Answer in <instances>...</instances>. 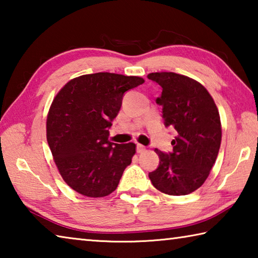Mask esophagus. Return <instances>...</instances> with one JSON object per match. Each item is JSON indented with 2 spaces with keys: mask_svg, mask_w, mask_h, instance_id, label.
Segmentation results:
<instances>
[{
  "mask_svg": "<svg viewBox=\"0 0 258 258\" xmlns=\"http://www.w3.org/2000/svg\"><path fill=\"white\" fill-rule=\"evenodd\" d=\"M137 151L139 152V154H141V152H145L146 151V147L142 146V145H140V143H138V145H137Z\"/></svg>",
  "mask_w": 258,
  "mask_h": 258,
  "instance_id": "esophagus-1",
  "label": "esophagus"
}]
</instances>
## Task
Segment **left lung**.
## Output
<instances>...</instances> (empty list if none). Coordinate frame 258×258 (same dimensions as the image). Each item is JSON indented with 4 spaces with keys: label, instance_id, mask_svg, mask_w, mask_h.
I'll use <instances>...</instances> for the list:
<instances>
[{
    "label": "left lung",
    "instance_id": "left-lung-1",
    "mask_svg": "<svg viewBox=\"0 0 258 258\" xmlns=\"http://www.w3.org/2000/svg\"><path fill=\"white\" fill-rule=\"evenodd\" d=\"M148 78L163 89L156 102L163 106L165 126L177 132L172 152L155 149L160 161L149 178L163 194L189 195L204 184L217 158L222 140L218 109L205 86L190 77L163 72Z\"/></svg>",
    "mask_w": 258,
    "mask_h": 258
}]
</instances>
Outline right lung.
Masks as SVG:
<instances>
[{
    "label": "right lung",
    "instance_id": "1",
    "mask_svg": "<svg viewBox=\"0 0 258 258\" xmlns=\"http://www.w3.org/2000/svg\"><path fill=\"white\" fill-rule=\"evenodd\" d=\"M143 83L138 76L89 74L73 78L55 95L47 113V143L61 177L78 194L106 197L118 186L137 146L110 142L109 128L124 93Z\"/></svg>",
    "mask_w": 258,
    "mask_h": 258
}]
</instances>
